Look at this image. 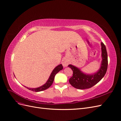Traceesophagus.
Returning a JSON list of instances; mask_svg holds the SVG:
<instances>
[{
  "instance_id": "obj_1",
  "label": "esophagus",
  "mask_w": 121,
  "mask_h": 121,
  "mask_svg": "<svg viewBox=\"0 0 121 121\" xmlns=\"http://www.w3.org/2000/svg\"><path fill=\"white\" fill-rule=\"evenodd\" d=\"M68 64H69V61L67 60L64 59L62 60V65H63L64 67H67L68 65Z\"/></svg>"
}]
</instances>
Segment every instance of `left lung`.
I'll list each match as a JSON object with an SVG mask.
<instances>
[{"mask_svg": "<svg viewBox=\"0 0 121 121\" xmlns=\"http://www.w3.org/2000/svg\"><path fill=\"white\" fill-rule=\"evenodd\" d=\"M101 46L102 61L100 67L96 73L93 74H86L77 67L72 65H68L73 72V76L69 79V82L75 88H90L99 82L104 76L108 69V54L105 46L102 42L101 43Z\"/></svg>", "mask_w": 121, "mask_h": 121, "instance_id": "obj_1", "label": "left lung"}]
</instances>
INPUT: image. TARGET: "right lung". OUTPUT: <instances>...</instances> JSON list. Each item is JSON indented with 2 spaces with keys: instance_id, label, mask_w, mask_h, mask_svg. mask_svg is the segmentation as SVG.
I'll return each instance as SVG.
<instances>
[{
  "instance_id": "right-lung-1",
  "label": "right lung",
  "mask_w": 121,
  "mask_h": 121,
  "mask_svg": "<svg viewBox=\"0 0 121 121\" xmlns=\"http://www.w3.org/2000/svg\"><path fill=\"white\" fill-rule=\"evenodd\" d=\"M63 69V67L61 64L58 65L57 66H56V68H55L53 69L52 72V73H51V74L49 77V79L45 83V84H44L43 85L38 88H28L27 87H26L29 90H32L33 91H35V92H39V91H42L47 89L52 84L54 79V77L56 76V75L58 72H60V70H61V69Z\"/></svg>"
}]
</instances>
